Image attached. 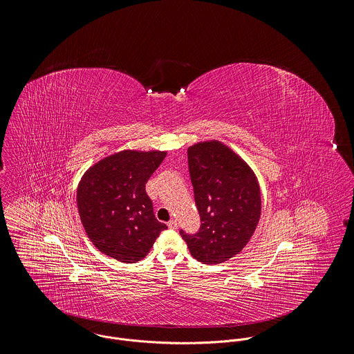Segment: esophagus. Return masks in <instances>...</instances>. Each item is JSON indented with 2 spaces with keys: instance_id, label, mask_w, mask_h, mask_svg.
<instances>
[{
  "instance_id": "obj_1",
  "label": "esophagus",
  "mask_w": 354,
  "mask_h": 354,
  "mask_svg": "<svg viewBox=\"0 0 354 354\" xmlns=\"http://www.w3.org/2000/svg\"><path fill=\"white\" fill-rule=\"evenodd\" d=\"M167 225H169V228H171V230H176V228H177V220L171 218V220L167 223Z\"/></svg>"
}]
</instances>
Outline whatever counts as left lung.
Wrapping results in <instances>:
<instances>
[{"label":"left lung","instance_id":"obj_1","mask_svg":"<svg viewBox=\"0 0 354 354\" xmlns=\"http://www.w3.org/2000/svg\"><path fill=\"white\" fill-rule=\"evenodd\" d=\"M188 166L202 224L194 235L180 234L198 261H227L246 246L260 220L257 177L239 155L217 140L191 145Z\"/></svg>","mask_w":354,"mask_h":354}]
</instances>
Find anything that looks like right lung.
Wrapping results in <instances>:
<instances>
[{
  "label": "right lung",
  "mask_w": 354,
  "mask_h": 354,
  "mask_svg": "<svg viewBox=\"0 0 354 354\" xmlns=\"http://www.w3.org/2000/svg\"><path fill=\"white\" fill-rule=\"evenodd\" d=\"M165 151L124 149L93 165L77 187V209L87 236L123 263L142 260L166 224L156 220L145 184Z\"/></svg>",
  "instance_id": "1"
}]
</instances>
